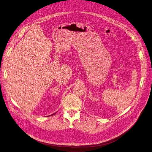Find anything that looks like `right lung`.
<instances>
[{
  "mask_svg": "<svg viewBox=\"0 0 152 152\" xmlns=\"http://www.w3.org/2000/svg\"><path fill=\"white\" fill-rule=\"evenodd\" d=\"M55 114H56V113H54V114H51V115H54Z\"/></svg>",
  "mask_w": 152,
  "mask_h": 152,
  "instance_id": "1",
  "label": "right lung"
}]
</instances>
